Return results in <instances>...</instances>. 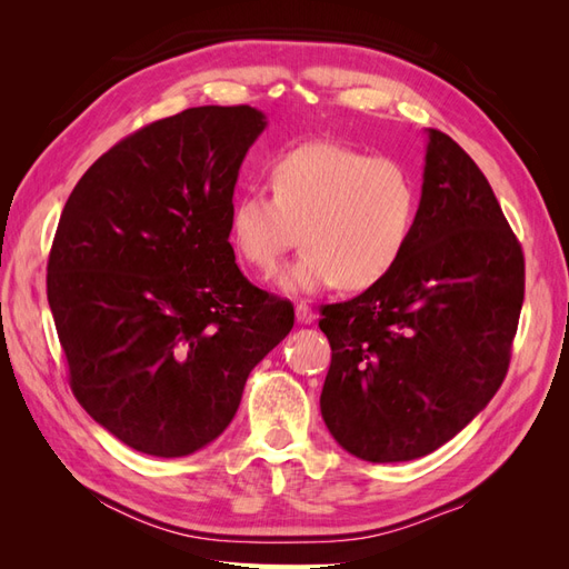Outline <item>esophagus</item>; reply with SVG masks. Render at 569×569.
<instances>
[{
  "instance_id": "1",
  "label": "esophagus",
  "mask_w": 569,
  "mask_h": 569,
  "mask_svg": "<svg viewBox=\"0 0 569 569\" xmlns=\"http://www.w3.org/2000/svg\"><path fill=\"white\" fill-rule=\"evenodd\" d=\"M313 320H316L313 308L308 306L306 301H297V322H301V325H311Z\"/></svg>"
}]
</instances>
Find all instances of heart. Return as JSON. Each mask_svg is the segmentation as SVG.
<instances>
[{
	"label": "heart",
	"mask_w": 569,
	"mask_h": 569,
	"mask_svg": "<svg viewBox=\"0 0 569 569\" xmlns=\"http://www.w3.org/2000/svg\"><path fill=\"white\" fill-rule=\"evenodd\" d=\"M270 192L234 199L230 244L249 268L272 274L301 242L306 251L280 278L289 295L382 282L416 230L418 187L408 170L347 144L284 151L270 168Z\"/></svg>",
	"instance_id": "b5f03b06"
}]
</instances>
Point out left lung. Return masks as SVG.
Instances as JSON below:
<instances>
[{
  "label": "left lung",
  "mask_w": 569,
  "mask_h": 569,
  "mask_svg": "<svg viewBox=\"0 0 569 569\" xmlns=\"http://www.w3.org/2000/svg\"><path fill=\"white\" fill-rule=\"evenodd\" d=\"M525 301V256L477 163L427 130L416 230L382 282L322 306L320 412L370 462L437 451L503 385Z\"/></svg>",
  "instance_id": "left-lung-1"
}]
</instances>
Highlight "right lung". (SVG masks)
Masks as SVG:
<instances>
[{
  "label": "right lung",
  "instance_id": "add662e5",
  "mask_svg": "<svg viewBox=\"0 0 569 569\" xmlns=\"http://www.w3.org/2000/svg\"><path fill=\"white\" fill-rule=\"evenodd\" d=\"M266 126L251 107L157 120L99 157L63 206L47 299L71 389L140 453L182 458L218 439L295 327V306L239 270L228 230Z\"/></svg>",
  "mask_w": 569,
  "mask_h": 569
}]
</instances>
